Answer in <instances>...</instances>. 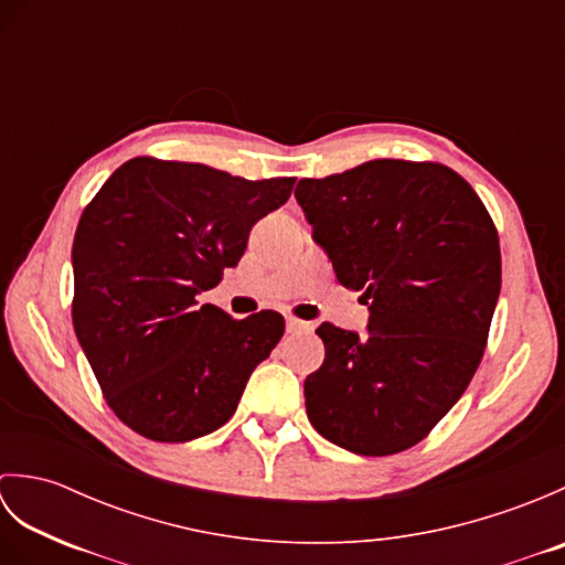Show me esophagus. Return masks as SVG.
I'll return each mask as SVG.
<instances>
[{
	"mask_svg": "<svg viewBox=\"0 0 565 565\" xmlns=\"http://www.w3.org/2000/svg\"><path fill=\"white\" fill-rule=\"evenodd\" d=\"M286 330H289V332H303V330H308V322L298 320V318H286Z\"/></svg>",
	"mask_w": 565,
	"mask_h": 565,
	"instance_id": "34e87169",
	"label": "esophagus"
}]
</instances>
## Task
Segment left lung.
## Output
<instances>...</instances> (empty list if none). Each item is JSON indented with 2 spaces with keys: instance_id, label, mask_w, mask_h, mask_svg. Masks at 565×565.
Segmentation results:
<instances>
[{
  "instance_id": "8db88e82",
  "label": "left lung",
  "mask_w": 565,
  "mask_h": 565,
  "mask_svg": "<svg viewBox=\"0 0 565 565\" xmlns=\"http://www.w3.org/2000/svg\"><path fill=\"white\" fill-rule=\"evenodd\" d=\"M296 201L366 334L322 322L326 362L303 383L308 419L362 456L427 437L471 383L500 296V243L471 184L437 162L371 160L301 179Z\"/></svg>"
}]
</instances>
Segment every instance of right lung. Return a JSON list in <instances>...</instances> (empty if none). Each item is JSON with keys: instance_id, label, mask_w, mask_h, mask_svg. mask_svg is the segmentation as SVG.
Wrapping results in <instances>:
<instances>
[{"instance_id": "1", "label": "right lung", "mask_w": 565, "mask_h": 565, "mask_svg": "<svg viewBox=\"0 0 565 565\" xmlns=\"http://www.w3.org/2000/svg\"><path fill=\"white\" fill-rule=\"evenodd\" d=\"M294 177L249 182L196 162L134 158L84 209L72 322L116 417L152 441H191L233 417L284 318L233 320L196 296L237 267L252 225Z\"/></svg>"}]
</instances>
